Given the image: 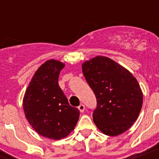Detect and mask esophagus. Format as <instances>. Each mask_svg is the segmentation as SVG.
Returning <instances> with one entry per match:
<instances>
[{
  "instance_id": "1",
  "label": "esophagus",
  "mask_w": 159,
  "mask_h": 159,
  "mask_svg": "<svg viewBox=\"0 0 159 159\" xmlns=\"http://www.w3.org/2000/svg\"><path fill=\"white\" fill-rule=\"evenodd\" d=\"M78 110H79L81 112H83V111H85V106H84V105H82V104L80 105V106H78Z\"/></svg>"
}]
</instances>
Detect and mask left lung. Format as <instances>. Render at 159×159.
<instances>
[{
  "instance_id": "obj_1",
  "label": "left lung",
  "mask_w": 159,
  "mask_h": 159,
  "mask_svg": "<svg viewBox=\"0 0 159 159\" xmlns=\"http://www.w3.org/2000/svg\"><path fill=\"white\" fill-rule=\"evenodd\" d=\"M82 67L97 98L92 116L97 128L110 136L128 130L143 104V93L135 77L106 57L97 56L85 62Z\"/></svg>"
}]
</instances>
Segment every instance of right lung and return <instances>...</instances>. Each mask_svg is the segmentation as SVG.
I'll return each mask as SVG.
<instances>
[{
    "label": "right lung",
    "instance_id": "add662e5",
    "mask_svg": "<svg viewBox=\"0 0 159 159\" xmlns=\"http://www.w3.org/2000/svg\"><path fill=\"white\" fill-rule=\"evenodd\" d=\"M65 65L51 59L42 64L34 75L23 100L25 115L34 129L40 135L60 139L76 126L80 111L69 105L58 85Z\"/></svg>",
    "mask_w": 159,
    "mask_h": 159
}]
</instances>
